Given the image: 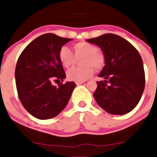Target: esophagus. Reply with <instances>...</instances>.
I'll list each match as a JSON object with an SVG mask.
<instances>
[{
    "mask_svg": "<svg viewBox=\"0 0 157 157\" xmlns=\"http://www.w3.org/2000/svg\"><path fill=\"white\" fill-rule=\"evenodd\" d=\"M84 83V81H76L75 82V83L77 85H80V84H82V83Z\"/></svg>",
    "mask_w": 157,
    "mask_h": 157,
    "instance_id": "1",
    "label": "esophagus"
}]
</instances>
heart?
<instances>
[{"label":"heart","instance_id":"obj_1","mask_svg":"<svg viewBox=\"0 0 157 157\" xmlns=\"http://www.w3.org/2000/svg\"><path fill=\"white\" fill-rule=\"evenodd\" d=\"M74 54L67 46H63L58 54L60 61L67 68L75 64L77 58L79 59L84 57L80 61L83 67H74L67 71V78L69 80L83 81L94 74L93 67L99 70L105 64V57L101 52H98L97 46L93 44L82 41L74 44Z\"/></svg>","mask_w":157,"mask_h":157}]
</instances>
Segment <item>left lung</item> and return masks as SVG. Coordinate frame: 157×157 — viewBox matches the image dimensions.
I'll use <instances>...</instances> for the list:
<instances>
[{
  "mask_svg": "<svg viewBox=\"0 0 157 157\" xmlns=\"http://www.w3.org/2000/svg\"><path fill=\"white\" fill-rule=\"evenodd\" d=\"M102 50L105 65L93 93L98 105L112 115H124L138 104L145 87L143 61L129 42L118 35L106 33L88 39Z\"/></svg>",
  "mask_w": 157,
  "mask_h": 157,
  "instance_id": "1",
  "label": "left lung"
}]
</instances>
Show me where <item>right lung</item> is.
<instances>
[{
    "label": "right lung",
    "mask_w": 157,
    "mask_h": 157,
    "mask_svg": "<svg viewBox=\"0 0 157 157\" xmlns=\"http://www.w3.org/2000/svg\"><path fill=\"white\" fill-rule=\"evenodd\" d=\"M71 40L53 33L43 34L30 42L19 57L15 69L17 93L22 105L35 118L45 120L57 116L75 88L73 81L52 85L65 78L58 54Z\"/></svg>",
    "instance_id": "right-lung-1"
}]
</instances>
